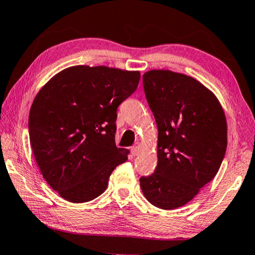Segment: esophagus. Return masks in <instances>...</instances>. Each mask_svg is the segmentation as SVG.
Returning <instances> with one entry per match:
<instances>
[{
	"instance_id": "1",
	"label": "esophagus",
	"mask_w": 255,
	"mask_h": 255,
	"mask_svg": "<svg viewBox=\"0 0 255 255\" xmlns=\"http://www.w3.org/2000/svg\"><path fill=\"white\" fill-rule=\"evenodd\" d=\"M139 148H140V145L138 144V143L135 146H132V148H131L132 156H136V155L138 154V152H139Z\"/></svg>"
}]
</instances>
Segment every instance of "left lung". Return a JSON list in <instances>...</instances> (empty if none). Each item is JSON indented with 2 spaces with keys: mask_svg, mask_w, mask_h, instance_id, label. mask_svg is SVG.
Segmentation results:
<instances>
[{
  "mask_svg": "<svg viewBox=\"0 0 255 255\" xmlns=\"http://www.w3.org/2000/svg\"><path fill=\"white\" fill-rule=\"evenodd\" d=\"M143 85L158 138L157 166L140 188L153 206L176 209L217 174L227 147L225 112L210 90L181 73L148 71Z\"/></svg>",
  "mask_w": 255,
  "mask_h": 255,
  "instance_id": "obj_1",
  "label": "left lung"
}]
</instances>
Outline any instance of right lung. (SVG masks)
<instances>
[{"mask_svg": "<svg viewBox=\"0 0 255 255\" xmlns=\"http://www.w3.org/2000/svg\"><path fill=\"white\" fill-rule=\"evenodd\" d=\"M139 80L138 71L72 66L34 98L30 144L44 179L65 200L81 204L102 195L112 171L128 159L129 150L115 141L117 108Z\"/></svg>", "mask_w": 255, "mask_h": 255, "instance_id": "add662e5", "label": "right lung"}]
</instances>
